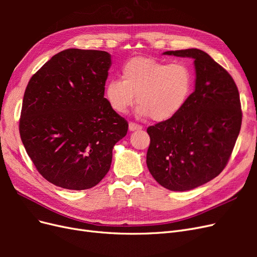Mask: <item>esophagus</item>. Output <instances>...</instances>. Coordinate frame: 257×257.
Listing matches in <instances>:
<instances>
[{
  "label": "esophagus",
  "instance_id": "obj_1",
  "mask_svg": "<svg viewBox=\"0 0 257 257\" xmlns=\"http://www.w3.org/2000/svg\"><path fill=\"white\" fill-rule=\"evenodd\" d=\"M128 128H130V131H141V130H143V126L142 125H139V124H137V123H135V122H130V124H128Z\"/></svg>",
  "mask_w": 257,
  "mask_h": 257
}]
</instances>
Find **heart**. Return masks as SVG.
<instances>
[{
    "instance_id": "b5f03b06",
    "label": "heart",
    "mask_w": 257,
    "mask_h": 257,
    "mask_svg": "<svg viewBox=\"0 0 257 257\" xmlns=\"http://www.w3.org/2000/svg\"><path fill=\"white\" fill-rule=\"evenodd\" d=\"M193 83L189 66L182 62L165 63L154 58L139 57L127 61L121 69V80L106 84L105 95L112 109L125 113L136 102V113L155 121H167L182 109Z\"/></svg>"
}]
</instances>
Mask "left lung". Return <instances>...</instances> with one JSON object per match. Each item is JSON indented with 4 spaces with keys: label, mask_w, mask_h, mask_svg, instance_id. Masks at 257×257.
Returning <instances> with one entry per match:
<instances>
[{
    "label": "left lung",
    "mask_w": 257,
    "mask_h": 257,
    "mask_svg": "<svg viewBox=\"0 0 257 257\" xmlns=\"http://www.w3.org/2000/svg\"><path fill=\"white\" fill-rule=\"evenodd\" d=\"M164 54L194 59L195 90L174 118L147 128V166L170 191H189L219 176L239 135L242 111L237 85L226 69L199 49Z\"/></svg>",
    "instance_id": "1"
}]
</instances>
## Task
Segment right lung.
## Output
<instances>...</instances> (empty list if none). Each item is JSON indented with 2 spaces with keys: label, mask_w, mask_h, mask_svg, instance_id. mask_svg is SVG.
Listing matches in <instances>:
<instances>
[{
  "label": "right lung",
  "mask_w": 257,
  "mask_h": 257,
  "mask_svg": "<svg viewBox=\"0 0 257 257\" xmlns=\"http://www.w3.org/2000/svg\"><path fill=\"white\" fill-rule=\"evenodd\" d=\"M110 54L66 49L31 77L19 133L37 172L67 190H87L106 176L127 121L104 97Z\"/></svg>",
  "instance_id": "add662e5"
}]
</instances>
